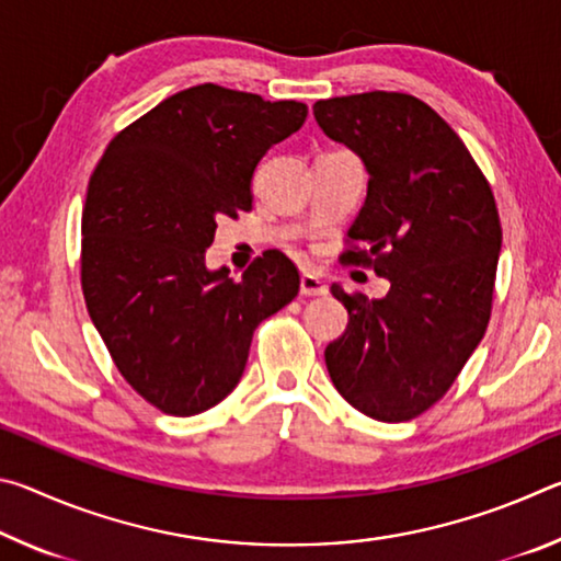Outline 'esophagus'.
Returning <instances> with one entry per match:
<instances>
[{
    "instance_id": "1",
    "label": "esophagus",
    "mask_w": 561,
    "mask_h": 561,
    "mask_svg": "<svg viewBox=\"0 0 561 561\" xmlns=\"http://www.w3.org/2000/svg\"><path fill=\"white\" fill-rule=\"evenodd\" d=\"M301 297H324V294L329 291V287L324 282H321L317 274H301Z\"/></svg>"
}]
</instances>
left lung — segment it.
I'll use <instances>...</instances> for the list:
<instances>
[{"label":"left lung","instance_id":"1","mask_svg":"<svg viewBox=\"0 0 561 561\" xmlns=\"http://www.w3.org/2000/svg\"><path fill=\"white\" fill-rule=\"evenodd\" d=\"M314 118L368 170L341 262L391 282L383 299L331 287L348 327L324 351L329 376L364 415L411 421L440 401L485 336L502 247L495 197L458 133L415 96L327 99Z\"/></svg>","mask_w":561,"mask_h":561}]
</instances>
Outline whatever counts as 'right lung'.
I'll list each match as a JSON object with an SVG mask.
<instances>
[{
  "label": "right lung",
  "mask_w": 561,
  "mask_h": 561,
  "mask_svg": "<svg viewBox=\"0 0 561 561\" xmlns=\"http://www.w3.org/2000/svg\"><path fill=\"white\" fill-rule=\"evenodd\" d=\"M299 101L201 83L111 140L81 217V287L121 376L168 415H197L240 383L252 334L297 297L267 250L234 282L207 270L217 220L252 210L264 153L307 121Z\"/></svg>",
  "instance_id": "obj_1"
}]
</instances>
